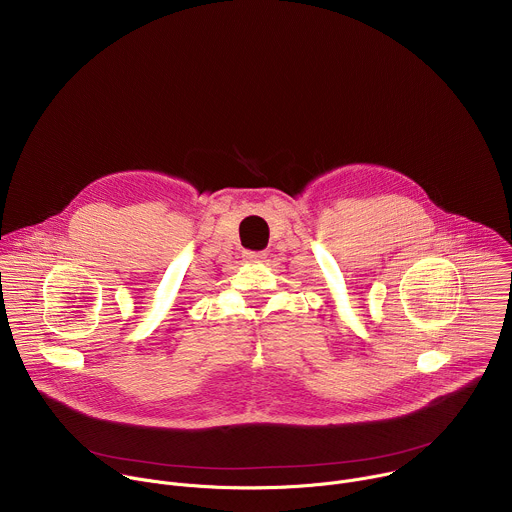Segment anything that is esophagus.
Here are the masks:
<instances>
[{"mask_svg": "<svg viewBox=\"0 0 512 512\" xmlns=\"http://www.w3.org/2000/svg\"><path fill=\"white\" fill-rule=\"evenodd\" d=\"M243 257H245L249 263H259V261L265 259V253H261V251H245Z\"/></svg>", "mask_w": 512, "mask_h": 512, "instance_id": "obj_1", "label": "esophagus"}]
</instances>
